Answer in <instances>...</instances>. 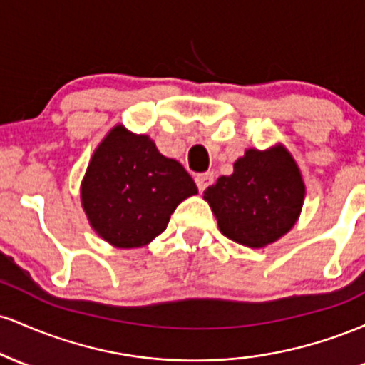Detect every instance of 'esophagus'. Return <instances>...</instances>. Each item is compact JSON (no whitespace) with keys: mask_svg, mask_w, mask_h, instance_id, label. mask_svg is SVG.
Returning <instances> with one entry per match:
<instances>
[{"mask_svg":"<svg viewBox=\"0 0 365 365\" xmlns=\"http://www.w3.org/2000/svg\"><path fill=\"white\" fill-rule=\"evenodd\" d=\"M212 180H215V177H212V173H200V175H195L197 188H199L200 192L206 190V188L212 183Z\"/></svg>","mask_w":365,"mask_h":365,"instance_id":"obj_1","label":"esophagus"}]
</instances>
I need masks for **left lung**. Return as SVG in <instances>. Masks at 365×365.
<instances>
[{
    "mask_svg": "<svg viewBox=\"0 0 365 365\" xmlns=\"http://www.w3.org/2000/svg\"><path fill=\"white\" fill-rule=\"evenodd\" d=\"M305 183L290 150L276 144L247 149L233 173L204 190L217 228L237 244L262 249L293 228L304 206Z\"/></svg>",
    "mask_w": 365,
    "mask_h": 365,
    "instance_id": "left-lung-1",
    "label": "left lung"
}]
</instances>
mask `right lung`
<instances>
[{
	"mask_svg": "<svg viewBox=\"0 0 365 365\" xmlns=\"http://www.w3.org/2000/svg\"><path fill=\"white\" fill-rule=\"evenodd\" d=\"M197 187L185 168L163 156L149 135L116 125L99 142L81 183L89 225L118 249L148 245Z\"/></svg>",
	"mask_w": 365,
	"mask_h": 365,
	"instance_id": "1",
	"label": "right lung"
}]
</instances>
